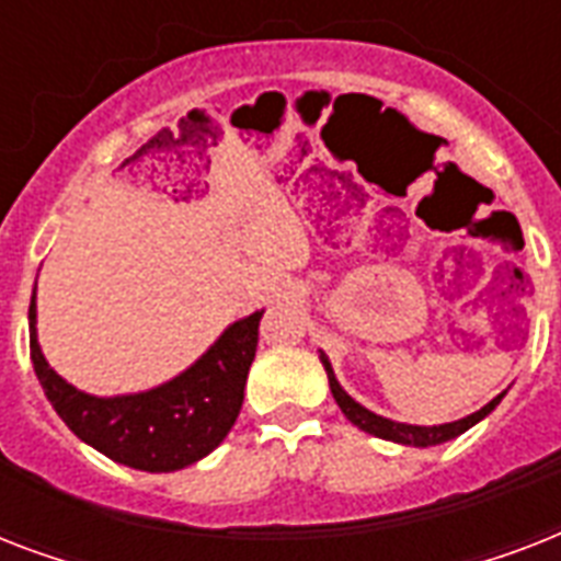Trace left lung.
<instances>
[{
    "instance_id": "8db88e82",
    "label": "left lung",
    "mask_w": 561,
    "mask_h": 561,
    "mask_svg": "<svg viewBox=\"0 0 561 561\" xmlns=\"http://www.w3.org/2000/svg\"><path fill=\"white\" fill-rule=\"evenodd\" d=\"M320 360H323L325 375H329V387H332L334 401H337V408L343 410V416L350 419L352 425H358L360 431H367V434L373 436H381V439H390V443L413 445V448H427V445L448 443V439H454V436L466 434L471 425H478L480 419L489 416V413L501 404V399H504V392H501V396H495L489 404H483L478 413H471V416L466 419H457V422H445V425H404V422L383 419L378 416V413H373V410L364 408V404H358V401L352 399L350 392L343 390L341 383H337L332 364H329V358H325L323 352H320Z\"/></svg>"
}]
</instances>
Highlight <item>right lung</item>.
<instances>
[{
  "instance_id": "1",
  "label": "right lung",
  "mask_w": 561,
  "mask_h": 561,
  "mask_svg": "<svg viewBox=\"0 0 561 561\" xmlns=\"http://www.w3.org/2000/svg\"><path fill=\"white\" fill-rule=\"evenodd\" d=\"M262 314L236 320L178 378L153 390L101 399L48 367L37 343V302L31 297V360L46 399L78 439L130 469L178 471L215 451L236 425Z\"/></svg>"
}]
</instances>
